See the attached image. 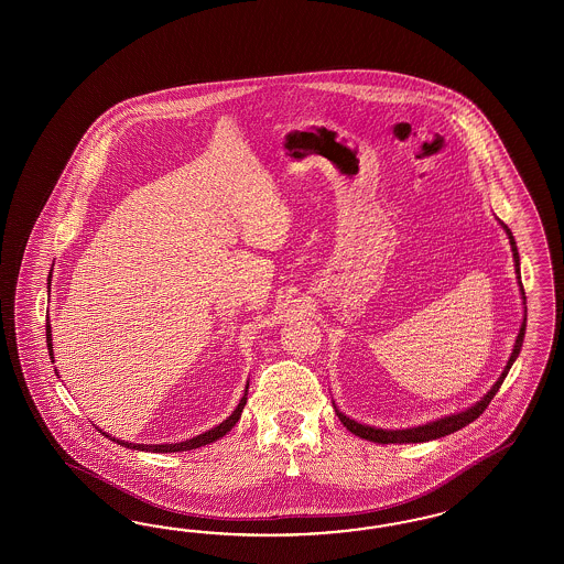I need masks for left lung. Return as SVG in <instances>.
Returning <instances> with one entry per match:
<instances>
[{"label": "left lung", "instance_id": "obj_1", "mask_svg": "<svg viewBox=\"0 0 564 564\" xmlns=\"http://www.w3.org/2000/svg\"><path fill=\"white\" fill-rule=\"evenodd\" d=\"M502 227H505V231H507V236H509V241H511L512 258H514V271H517L519 288H521L523 300H525V291H523V285H521V271H519V252H517V243H514V238H512L511 229H509L505 223H502ZM525 321H528V316L523 318V325H521V330H519V335H517L514 349H512L511 359H509V364H507L505 372H502V376L496 380V384L490 389V393L486 394L481 401H478L474 408H469L467 411H462V413H457V415H448V417H443V420H436V422L426 424V426L408 427V430H380V427L361 426V424L354 422V420H349L347 415H343L341 411L337 410V415H339L343 426L347 427L351 434H356L359 438H366V441H370V443L408 444L426 443V441H434V438H443L446 434H453V432L462 430V427L467 426V424H471L474 420H478L479 415H481L484 411L488 410L490 401L495 399V394L498 393L500 384L505 382V378L509 375L512 361H514L517 356H519L521 345H523V337H525Z\"/></svg>", "mask_w": 564, "mask_h": 564}]
</instances>
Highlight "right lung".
<instances>
[{"mask_svg":"<svg viewBox=\"0 0 564 564\" xmlns=\"http://www.w3.org/2000/svg\"><path fill=\"white\" fill-rule=\"evenodd\" d=\"M45 330H47V349H50V356H53V347H52V326L47 323L45 326ZM248 387H246V393L241 397V401H239L238 408L236 411L223 422L217 427H213V430H208L205 434H200V436H194V438H189L186 443H175V444H153V446H144V444H132V443H121V441H116V438H111L113 443H120L121 446H128V448H137V451H151V453H182V451H192V448H198V446H205V444L215 443V441H219L221 436H225L231 427L238 424L239 415H241V410H243V405H246V401H248Z\"/></svg>","mask_w":564,"mask_h":564,"instance_id":"1","label":"right lung"}]
</instances>
